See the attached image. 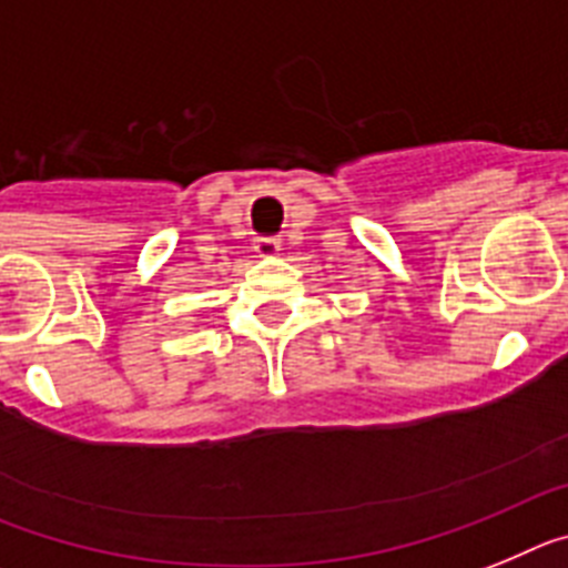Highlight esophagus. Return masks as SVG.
Here are the masks:
<instances>
[{
	"instance_id": "1",
	"label": "esophagus",
	"mask_w": 568,
	"mask_h": 568,
	"mask_svg": "<svg viewBox=\"0 0 568 568\" xmlns=\"http://www.w3.org/2000/svg\"><path fill=\"white\" fill-rule=\"evenodd\" d=\"M254 251L260 256H265V260H271V256L280 254V240L277 236H256Z\"/></svg>"
}]
</instances>
